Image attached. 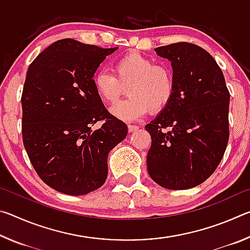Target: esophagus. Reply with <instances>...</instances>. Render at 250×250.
<instances>
[{
    "label": "esophagus",
    "instance_id": "esophagus-1",
    "mask_svg": "<svg viewBox=\"0 0 250 250\" xmlns=\"http://www.w3.org/2000/svg\"><path fill=\"white\" fill-rule=\"evenodd\" d=\"M128 130H129V132H134V131L139 130V126H138V125H128Z\"/></svg>",
    "mask_w": 250,
    "mask_h": 250
}]
</instances>
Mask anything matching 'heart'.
Segmentation results:
<instances>
[{
    "instance_id": "b5f03b06",
    "label": "heart",
    "mask_w": 250,
    "mask_h": 250,
    "mask_svg": "<svg viewBox=\"0 0 250 250\" xmlns=\"http://www.w3.org/2000/svg\"><path fill=\"white\" fill-rule=\"evenodd\" d=\"M113 74L105 69L92 76L97 96L107 104L116 103L126 87L129 97L110 109L113 117L122 121H137L149 110L158 112L171 103L175 83L172 70L164 65H154L139 53H129L113 62Z\"/></svg>"
}]
</instances>
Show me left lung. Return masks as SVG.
<instances>
[{
    "mask_svg": "<svg viewBox=\"0 0 250 250\" xmlns=\"http://www.w3.org/2000/svg\"><path fill=\"white\" fill-rule=\"evenodd\" d=\"M154 50L171 62L175 90L146 125L152 140L147 172L164 188H192L213 174L225 153L229 91L217 62L200 46L182 42Z\"/></svg>",
    "mask_w": 250,
    "mask_h": 250,
    "instance_id": "8db88e82",
    "label": "left lung"
}]
</instances>
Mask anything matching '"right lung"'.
I'll return each instance as SVG.
<instances>
[{"label": "right lung", "instance_id": "obj_1", "mask_svg": "<svg viewBox=\"0 0 250 250\" xmlns=\"http://www.w3.org/2000/svg\"><path fill=\"white\" fill-rule=\"evenodd\" d=\"M117 49L61 40L27 69L22 94L25 150L44 183L67 195H84L104 185L109 152L128 133L92 86L96 70ZM101 120L104 125L92 130Z\"/></svg>", "mask_w": 250, "mask_h": 250}]
</instances>
